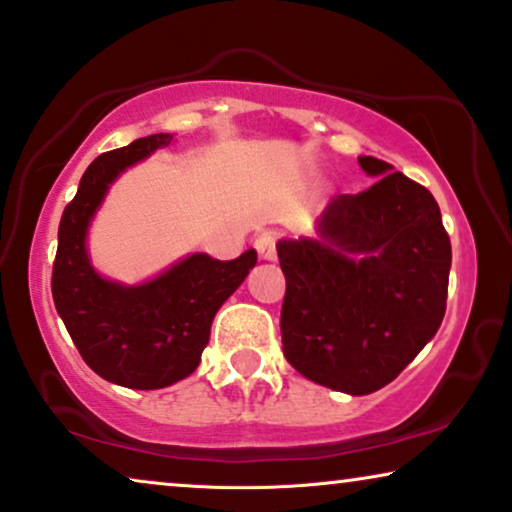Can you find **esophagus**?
<instances>
[{"instance_id": "34e87169", "label": "esophagus", "mask_w": 512, "mask_h": 512, "mask_svg": "<svg viewBox=\"0 0 512 512\" xmlns=\"http://www.w3.org/2000/svg\"><path fill=\"white\" fill-rule=\"evenodd\" d=\"M254 249L263 261H275L277 258V235L275 232H261L254 240Z\"/></svg>"}]
</instances>
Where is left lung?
I'll return each instance as SVG.
<instances>
[{"label":"left lung","mask_w":512,"mask_h":512,"mask_svg":"<svg viewBox=\"0 0 512 512\" xmlns=\"http://www.w3.org/2000/svg\"><path fill=\"white\" fill-rule=\"evenodd\" d=\"M378 181L338 195L322 240L277 244L287 280L282 350L324 388L369 395L388 386L440 329L451 242L428 188L388 162L360 157Z\"/></svg>","instance_id":"1"}]
</instances>
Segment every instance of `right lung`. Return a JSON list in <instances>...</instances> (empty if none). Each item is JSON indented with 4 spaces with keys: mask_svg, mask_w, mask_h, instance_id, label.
Returning <instances> with one entry per match:
<instances>
[{
    "mask_svg": "<svg viewBox=\"0 0 512 512\" xmlns=\"http://www.w3.org/2000/svg\"><path fill=\"white\" fill-rule=\"evenodd\" d=\"M169 143V134H152L89 164L61 216L51 275L53 303L82 360L105 381L136 390L167 388L197 369L214 315L256 265L254 249L235 261L192 254L141 287L108 282L91 268L84 237L108 185Z\"/></svg>",
    "mask_w": 512,
    "mask_h": 512,
    "instance_id": "add662e5",
    "label": "right lung"
}]
</instances>
